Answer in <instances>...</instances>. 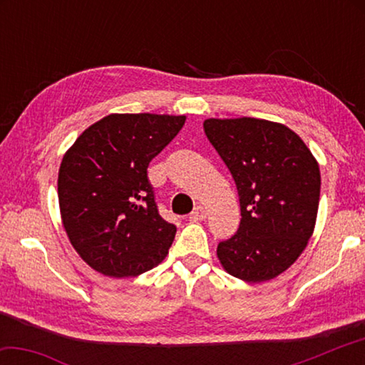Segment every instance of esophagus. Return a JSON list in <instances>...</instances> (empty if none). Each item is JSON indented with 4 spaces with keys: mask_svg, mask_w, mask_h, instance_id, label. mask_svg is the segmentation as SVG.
<instances>
[{
    "mask_svg": "<svg viewBox=\"0 0 365 365\" xmlns=\"http://www.w3.org/2000/svg\"><path fill=\"white\" fill-rule=\"evenodd\" d=\"M206 215H207V212H206L205 207H202V206H196V207L193 209V212L190 214V219H191V220H202V219H206Z\"/></svg>",
    "mask_w": 365,
    "mask_h": 365,
    "instance_id": "34e87169",
    "label": "esophagus"
}]
</instances>
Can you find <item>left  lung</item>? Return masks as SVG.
Wrapping results in <instances>:
<instances>
[{"label": "left lung", "instance_id": "left-lung-1", "mask_svg": "<svg viewBox=\"0 0 365 365\" xmlns=\"http://www.w3.org/2000/svg\"><path fill=\"white\" fill-rule=\"evenodd\" d=\"M205 133L237 185L242 220L217 257L250 283L275 279L312 237L320 170L304 141L287 125L255 117L206 119Z\"/></svg>", "mask_w": 365, "mask_h": 365}]
</instances>
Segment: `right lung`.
<instances>
[{
	"label": "right lung",
	"instance_id": "obj_1",
	"mask_svg": "<svg viewBox=\"0 0 365 365\" xmlns=\"http://www.w3.org/2000/svg\"><path fill=\"white\" fill-rule=\"evenodd\" d=\"M185 115L109 114L80 135L59 168L61 219L73 250L100 274L137 277L164 261L177 228L158 212L151 159Z\"/></svg>",
	"mask_w": 365,
	"mask_h": 365
}]
</instances>
